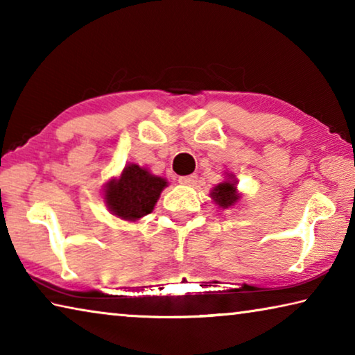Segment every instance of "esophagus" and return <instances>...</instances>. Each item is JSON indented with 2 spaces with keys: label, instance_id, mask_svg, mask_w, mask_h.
Returning <instances> with one entry per match:
<instances>
[{
  "label": "esophagus",
  "instance_id": "esophagus-1",
  "mask_svg": "<svg viewBox=\"0 0 355 355\" xmlns=\"http://www.w3.org/2000/svg\"><path fill=\"white\" fill-rule=\"evenodd\" d=\"M178 183L180 184H184V186H194L197 183V175H184V177H180L178 178Z\"/></svg>",
  "mask_w": 355,
  "mask_h": 355
}]
</instances>
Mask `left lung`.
Masks as SVG:
<instances>
[{
    "label": "left lung",
    "mask_w": 355,
    "mask_h": 355,
    "mask_svg": "<svg viewBox=\"0 0 355 355\" xmlns=\"http://www.w3.org/2000/svg\"><path fill=\"white\" fill-rule=\"evenodd\" d=\"M214 202L218 203L219 207L227 208L233 205L238 200L236 196V183L235 182H224L216 186L211 192Z\"/></svg>",
    "instance_id": "8db88e82"
}]
</instances>
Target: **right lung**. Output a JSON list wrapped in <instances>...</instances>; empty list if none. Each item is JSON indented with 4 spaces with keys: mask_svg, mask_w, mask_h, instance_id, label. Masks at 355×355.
<instances>
[{
    "mask_svg": "<svg viewBox=\"0 0 355 355\" xmlns=\"http://www.w3.org/2000/svg\"><path fill=\"white\" fill-rule=\"evenodd\" d=\"M166 186L164 178L152 175L137 164H130L119 180L107 183L105 199L111 211L119 218L136 220L153 211L155 203Z\"/></svg>",
    "mask_w": 355,
    "mask_h": 355,
    "instance_id": "obj_1",
    "label": "right lung"
}]
</instances>
